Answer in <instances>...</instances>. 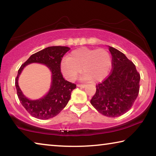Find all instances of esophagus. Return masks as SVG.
Here are the masks:
<instances>
[{
	"mask_svg": "<svg viewBox=\"0 0 156 156\" xmlns=\"http://www.w3.org/2000/svg\"><path fill=\"white\" fill-rule=\"evenodd\" d=\"M77 86L79 87L84 88V87H86V84H78Z\"/></svg>",
	"mask_w": 156,
	"mask_h": 156,
	"instance_id": "34e87169",
	"label": "esophagus"
}]
</instances>
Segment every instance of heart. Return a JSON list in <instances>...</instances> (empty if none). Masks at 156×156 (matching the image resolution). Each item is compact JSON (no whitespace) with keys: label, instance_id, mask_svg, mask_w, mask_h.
<instances>
[{"label":"heart","instance_id":"1","mask_svg":"<svg viewBox=\"0 0 156 156\" xmlns=\"http://www.w3.org/2000/svg\"><path fill=\"white\" fill-rule=\"evenodd\" d=\"M112 64V56L106 49L79 48L62 60L60 69L66 78L73 81L81 73L82 69L85 80L96 83L107 77Z\"/></svg>","mask_w":156,"mask_h":156}]
</instances>
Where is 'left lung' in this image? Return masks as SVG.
I'll list each match as a JSON object with an SVG mask.
<instances>
[{
    "label": "left lung",
    "mask_w": 156,
    "mask_h": 156,
    "mask_svg": "<svg viewBox=\"0 0 156 156\" xmlns=\"http://www.w3.org/2000/svg\"><path fill=\"white\" fill-rule=\"evenodd\" d=\"M112 56L109 75L96 84V91L91 104L99 113L115 118L131 109L138 96L140 75L136 65L125 54L109 47Z\"/></svg>",
    "instance_id": "left-lung-1"
}]
</instances>
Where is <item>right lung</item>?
Segmentation results:
<instances>
[{
	"instance_id": "add662e5",
	"label": "right lung",
	"mask_w": 156,
	"mask_h": 156,
	"mask_svg": "<svg viewBox=\"0 0 156 156\" xmlns=\"http://www.w3.org/2000/svg\"><path fill=\"white\" fill-rule=\"evenodd\" d=\"M70 48L68 47H49L31 55L20 66L15 80L17 95L20 103L33 117L48 120L57 115L64 109L70 99L71 94L76 84L64 79L60 71L62 57ZM32 62L42 63L49 67L52 73V86L49 93L43 99L36 101L27 99L22 94L17 84V79L25 66Z\"/></svg>"
}]
</instances>
